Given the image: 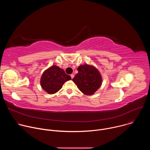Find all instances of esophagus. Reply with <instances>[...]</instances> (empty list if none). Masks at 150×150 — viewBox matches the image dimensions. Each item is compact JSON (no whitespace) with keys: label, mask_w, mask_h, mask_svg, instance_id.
<instances>
[{"label":"esophagus","mask_w":150,"mask_h":150,"mask_svg":"<svg viewBox=\"0 0 150 150\" xmlns=\"http://www.w3.org/2000/svg\"><path fill=\"white\" fill-rule=\"evenodd\" d=\"M71 77L72 79H73L74 77V74H71Z\"/></svg>","instance_id":"obj_1"}]
</instances>
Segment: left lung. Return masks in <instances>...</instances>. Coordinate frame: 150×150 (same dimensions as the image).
<instances>
[{
    "mask_svg": "<svg viewBox=\"0 0 150 150\" xmlns=\"http://www.w3.org/2000/svg\"><path fill=\"white\" fill-rule=\"evenodd\" d=\"M72 81L84 94L91 96L97 91L102 83V77L98 69L93 65H80Z\"/></svg>",
    "mask_w": 150,
    "mask_h": 150,
    "instance_id": "1",
    "label": "left lung"
}]
</instances>
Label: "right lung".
Wrapping results in <instances>:
<instances>
[{
    "instance_id": "add662e5",
    "label": "right lung",
    "mask_w": 150,
    "mask_h": 150,
    "mask_svg": "<svg viewBox=\"0 0 150 150\" xmlns=\"http://www.w3.org/2000/svg\"><path fill=\"white\" fill-rule=\"evenodd\" d=\"M71 79V77L65 74L63 69L53 65L42 74L40 85L45 91L53 94L59 91L66 81Z\"/></svg>"
}]
</instances>
